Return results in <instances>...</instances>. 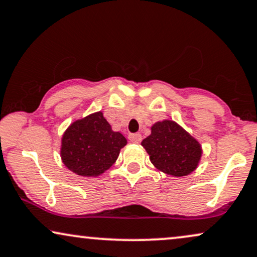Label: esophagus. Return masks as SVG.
I'll list each match as a JSON object with an SVG mask.
<instances>
[{
    "instance_id": "obj_1",
    "label": "esophagus",
    "mask_w": 257,
    "mask_h": 257,
    "mask_svg": "<svg viewBox=\"0 0 257 257\" xmlns=\"http://www.w3.org/2000/svg\"><path fill=\"white\" fill-rule=\"evenodd\" d=\"M129 140H131L132 142H134V144H140L142 140V136L141 134H138V133H136V134L129 135Z\"/></svg>"
}]
</instances>
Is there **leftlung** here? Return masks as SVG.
Segmentation results:
<instances>
[{
	"mask_svg": "<svg viewBox=\"0 0 257 257\" xmlns=\"http://www.w3.org/2000/svg\"><path fill=\"white\" fill-rule=\"evenodd\" d=\"M141 146L159 171L177 178L196 171L203 155L200 142L173 119L155 122Z\"/></svg>",
	"mask_w": 257,
	"mask_h": 257,
	"instance_id": "left-lung-1",
	"label": "left lung"
}]
</instances>
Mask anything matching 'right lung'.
I'll return each instance as SVG.
<instances>
[{"instance_id":"obj_1","label":"right lung","mask_w":257,"mask_h":257,"mask_svg":"<svg viewBox=\"0 0 257 257\" xmlns=\"http://www.w3.org/2000/svg\"><path fill=\"white\" fill-rule=\"evenodd\" d=\"M126 139L113 132L102 111L78 118L61 136L60 158L65 167L84 178H95L117 160Z\"/></svg>"}]
</instances>
